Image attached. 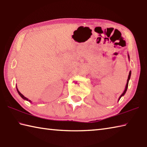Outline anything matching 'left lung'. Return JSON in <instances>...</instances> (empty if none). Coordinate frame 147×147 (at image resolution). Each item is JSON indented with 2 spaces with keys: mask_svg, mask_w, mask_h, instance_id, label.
I'll return each mask as SVG.
<instances>
[{
  "mask_svg": "<svg viewBox=\"0 0 147 147\" xmlns=\"http://www.w3.org/2000/svg\"><path fill=\"white\" fill-rule=\"evenodd\" d=\"M127 57H128L129 60V54H127ZM131 71H130L129 73L128 79H127V84H126V85H125V88L124 91L123 92H122V94L121 96H120V97H119V100H118V101H119V100H120V99H121V98L122 96H123L125 94V92H126V91H127V88H128V83H129V79H130V77H131Z\"/></svg>",
  "mask_w": 147,
  "mask_h": 147,
  "instance_id": "1",
  "label": "left lung"
}]
</instances>
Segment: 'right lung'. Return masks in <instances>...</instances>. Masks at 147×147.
I'll return each instance as SVG.
<instances>
[{
  "instance_id": "1",
  "label": "right lung",
  "mask_w": 147,
  "mask_h": 147,
  "mask_svg": "<svg viewBox=\"0 0 147 147\" xmlns=\"http://www.w3.org/2000/svg\"><path fill=\"white\" fill-rule=\"evenodd\" d=\"M16 89H17V91H18V94H19V95L21 97H22L23 99V100H26V101H29V102L30 103H32V101H31V100H28V99L27 98H26V97H25V96H24L22 94V93H21V92L18 91V88H17V86H16Z\"/></svg>"
}]
</instances>
